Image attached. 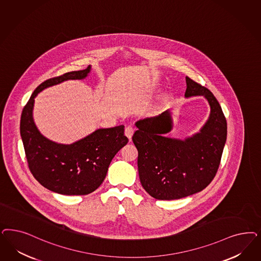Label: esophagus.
Wrapping results in <instances>:
<instances>
[{"label": "esophagus", "instance_id": "34e87169", "mask_svg": "<svg viewBox=\"0 0 261 261\" xmlns=\"http://www.w3.org/2000/svg\"><path fill=\"white\" fill-rule=\"evenodd\" d=\"M134 133H135V128H134L133 126H126V128H125V135H126V137H127L128 139H132V136L134 135Z\"/></svg>", "mask_w": 261, "mask_h": 261}]
</instances>
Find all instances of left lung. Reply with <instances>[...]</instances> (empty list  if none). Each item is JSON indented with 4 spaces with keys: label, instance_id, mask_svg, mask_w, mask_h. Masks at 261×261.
Segmentation results:
<instances>
[{
    "label": "left lung",
    "instance_id": "obj_1",
    "mask_svg": "<svg viewBox=\"0 0 261 261\" xmlns=\"http://www.w3.org/2000/svg\"><path fill=\"white\" fill-rule=\"evenodd\" d=\"M185 80V97L203 96L211 106L200 133L185 140L163 136L173 126L169 110L135 123L140 182L158 200H177L204 189L217 173L227 140V121L214 95L190 77Z\"/></svg>",
    "mask_w": 261,
    "mask_h": 261
}]
</instances>
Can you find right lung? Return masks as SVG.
I'll list each match as a JSON object with an SVG mask.
<instances>
[{
  "instance_id": "obj_1",
  "label": "right lung",
  "mask_w": 261,
  "mask_h": 261,
  "mask_svg": "<svg viewBox=\"0 0 261 261\" xmlns=\"http://www.w3.org/2000/svg\"><path fill=\"white\" fill-rule=\"evenodd\" d=\"M91 66L45 81L34 90L22 111L20 134L29 168L45 188L62 195H87L107 176L114 155L127 142L121 126L99 128L70 145L56 143L43 136L33 118L34 98L43 89L68 80H83Z\"/></svg>"
}]
</instances>
